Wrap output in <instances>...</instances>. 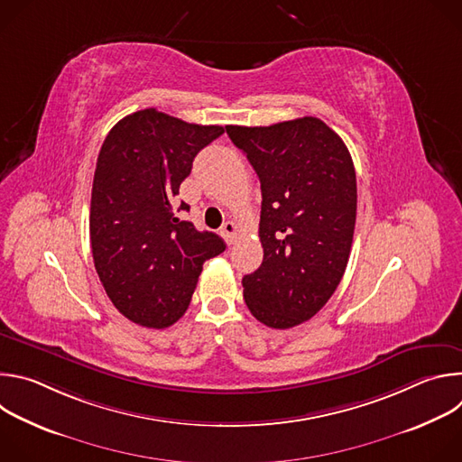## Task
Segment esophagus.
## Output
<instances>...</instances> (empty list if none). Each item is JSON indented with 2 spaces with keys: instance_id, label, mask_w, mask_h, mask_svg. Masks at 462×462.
Here are the masks:
<instances>
[{
  "instance_id": "1",
  "label": "esophagus",
  "mask_w": 462,
  "mask_h": 462,
  "mask_svg": "<svg viewBox=\"0 0 462 462\" xmlns=\"http://www.w3.org/2000/svg\"><path fill=\"white\" fill-rule=\"evenodd\" d=\"M221 236L225 237V241H226L228 245H234L236 236H237V226H236V223L226 221V223L221 226Z\"/></svg>"
}]
</instances>
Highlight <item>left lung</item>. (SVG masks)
<instances>
[{"instance_id": "obj_1", "label": "left lung", "mask_w": 462, "mask_h": 462, "mask_svg": "<svg viewBox=\"0 0 462 462\" xmlns=\"http://www.w3.org/2000/svg\"><path fill=\"white\" fill-rule=\"evenodd\" d=\"M261 182V267L243 278L255 319L291 328L310 319L346 273L356 173L338 134L316 116L273 125H226Z\"/></svg>"}]
</instances>
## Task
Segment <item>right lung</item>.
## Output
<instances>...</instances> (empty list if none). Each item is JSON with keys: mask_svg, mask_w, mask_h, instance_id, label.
<instances>
[{"mask_svg": "<svg viewBox=\"0 0 462 462\" xmlns=\"http://www.w3.org/2000/svg\"><path fill=\"white\" fill-rule=\"evenodd\" d=\"M223 134V125L150 107L118 120L100 148L89 216L95 269L113 305L134 323L173 325L203 263L226 248L217 234L180 221L171 205L195 155Z\"/></svg>", "mask_w": 462, "mask_h": 462, "instance_id": "1", "label": "right lung"}]
</instances>
